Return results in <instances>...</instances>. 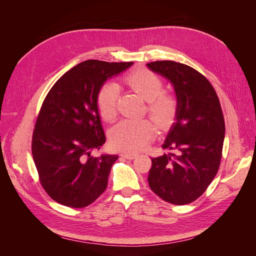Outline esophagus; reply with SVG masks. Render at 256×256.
I'll return each instance as SVG.
<instances>
[{
    "label": "esophagus",
    "mask_w": 256,
    "mask_h": 256,
    "mask_svg": "<svg viewBox=\"0 0 256 256\" xmlns=\"http://www.w3.org/2000/svg\"><path fill=\"white\" fill-rule=\"evenodd\" d=\"M120 156L122 158H126V159H134L138 157V154L134 152H122Z\"/></svg>",
    "instance_id": "esophagus-1"
}]
</instances>
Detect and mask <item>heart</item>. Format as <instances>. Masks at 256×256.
<instances>
[{
    "label": "heart",
    "mask_w": 256,
    "mask_h": 256,
    "mask_svg": "<svg viewBox=\"0 0 256 256\" xmlns=\"http://www.w3.org/2000/svg\"><path fill=\"white\" fill-rule=\"evenodd\" d=\"M128 86L143 97L147 102V112L160 128L173 122L178 102L173 94L164 90L160 76L148 69H138L124 79ZM120 88L113 82L106 83L99 90L97 106L102 118L111 122L118 114ZM157 128L150 120H124L111 129L110 141L113 147L127 152H138L148 145L156 136Z\"/></svg>",
    "instance_id": "1"
}]
</instances>
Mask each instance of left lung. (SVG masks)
I'll list each match as a JSON object with an SVG mask.
<instances>
[{"label": "left lung", "mask_w": 256, "mask_h": 256, "mask_svg": "<svg viewBox=\"0 0 256 256\" xmlns=\"http://www.w3.org/2000/svg\"><path fill=\"white\" fill-rule=\"evenodd\" d=\"M147 67L171 81L178 102L162 145L172 152L152 159L147 180L166 202L189 204L206 191L220 166L226 124L219 98L210 82L188 65L156 60Z\"/></svg>", "instance_id": "1"}]
</instances>
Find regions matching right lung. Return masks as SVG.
<instances>
[{
    "instance_id": "right-lung-1",
    "label": "right lung",
    "mask_w": 256,
    "mask_h": 256,
    "mask_svg": "<svg viewBox=\"0 0 256 256\" xmlns=\"http://www.w3.org/2000/svg\"><path fill=\"white\" fill-rule=\"evenodd\" d=\"M132 64L82 62L62 76L46 96L33 131L32 154L42 188L56 202L86 207L106 190L118 157L90 156L106 142L97 96L108 78Z\"/></svg>"
}]
</instances>
